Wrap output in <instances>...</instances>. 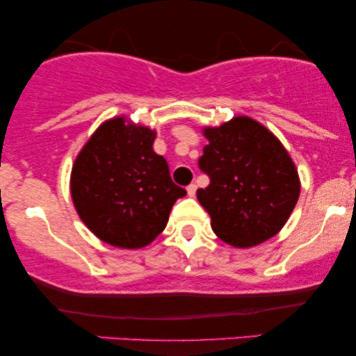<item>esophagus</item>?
<instances>
[{
    "mask_svg": "<svg viewBox=\"0 0 356 356\" xmlns=\"http://www.w3.org/2000/svg\"><path fill=\"white\" fill-rule=\"evenodd\" d=\"M196 189H197V186H196V184H189V186L186 188V191H188V196L189 197H193L194 196V194H196Z\"/></svg>",
    "mask_w": 356,
    "mask_h": 356,
    "instance_id": "obj_1",
    "label": "esophagus"
}]
</instances>
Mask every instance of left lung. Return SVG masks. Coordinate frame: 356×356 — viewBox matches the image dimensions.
<instances>
[{
	"instance_id": "obj_1",
	"label": "left lung",
	"mask_w": 356,
	"mask_h": 356,
	"mask_svg": "<svg viewBox=\"0 0 356 356\" xmlns=\"http://www.w3.org/2000/svg\"><path fill=\"white\" fill-rule=\"evenodd\" d=\"M199 167L211 178L197 201L227 245L251 248L277 235L300 197V177L279 138L250 116L204 126Z\"/></svg>"
}]
</instances>
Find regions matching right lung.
<instances>
[{"label":"right lung","mask_w":356,"mask_h":356,"mask_svg":"<svg viewBox=\"0 0 356 356\" xmlns=\"http://www.w3.org/2000/svg\"><path fill=\"white\" fill-rule=\"evenodd\" d=\"M154 129L126 115L102 123L79 150L71 170V197L77 216L106 245L139 250L167 227L183 188L154 152Z\"/></svg>","instance_id":"right-lung-1"}]
</instances>
